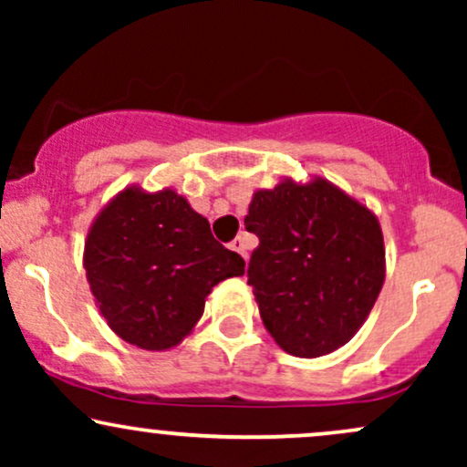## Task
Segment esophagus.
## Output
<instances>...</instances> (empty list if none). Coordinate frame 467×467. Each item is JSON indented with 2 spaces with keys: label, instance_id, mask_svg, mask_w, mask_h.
I'll list each match as a JSON object with an SVG mask.
<instances>
[{
  "label": "esophagus",
  "instance_id": "esophagus-1",
  "mask_svg": "<svg viewBox=\"0 0 467 467\" xmlns=\"http://www.w3.org/2000/svg\"><path fill=\"white\" fill-rule=\"evenodd\" d=\"M230 250H234V252H239L241 256H248V245H245V241H244V237H237V239H233L230 241Z\"/></svg>",
  "mask_w": 467,
  "mask_h": 467
}]
</instances>
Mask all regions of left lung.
I'll return each mask as SVG.
<instances>
[{
	"instance_id": "obj_1",
	"label": "left lung",
	"mask_w": 467,
	"mask_h": 467,
	"mask_svg": "<svg viewBox=\"0 0 467 467\" xmlns=\"http://www.w3.org/2000/svg\"><path fill=\"white\" fill-rule=\"evenodd\" d=\"M259 237L248 285L283 351L318 358L360 329L384 283L378 219L325 180L259 191L245 215Z\"/></svg>"
}]
</instances>
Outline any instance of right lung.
<instances>
[{"instance_id":"right-lung-1","label":"right lung","mask_w":467,"mask_h":467,"mask_svg":"<svg viewBox=\"0 0 467 467\" xmlns=\"http://www.w3.org/2000/svg\"><path fill=\"white\" fill-rule=\"evenodd\" d=\"M245 261L173 191L127 189L100 213L85 244V270L107 325L149 351L175 347L223 278Z\"/></svg>"}]
</instances>
